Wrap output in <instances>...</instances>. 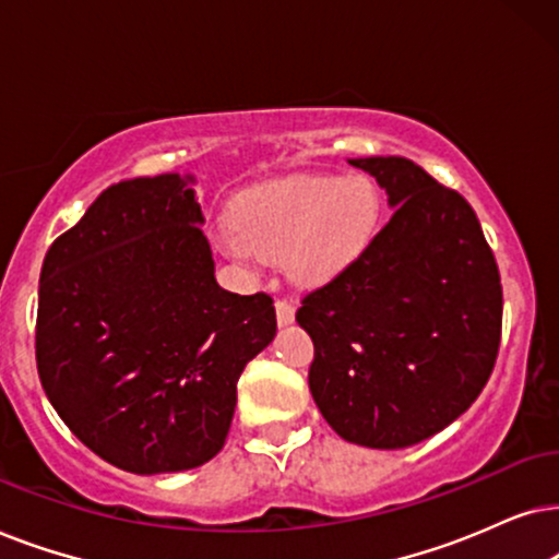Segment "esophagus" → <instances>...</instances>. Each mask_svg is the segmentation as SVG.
<instances>
[{
	"label": "esophagus",
	"instance_id": "34e87169",
	"mask_svg": "<svg viewBox=\"0 0 559 559\" xmlns=\"http://www.w3.org/2000/svg\"><path fill=\"white\" fill-rule=\"evenodd\" d=\"M294 314H296V309H294V304L292 301H275V319H278V326H288L294 322Z\"/></svg>",
	"mask_w": 559,
	"mask_h": 559
}]
</instances>
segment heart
Wrapping results in <instances>:
<instances>
[{"mask_svg": "<svg viewBox=\"0 0 559 559\" xmlns=\"http://www.w3.org/2000/svg\"><path fill=\"white\" fill-rule=\"evenodd\" d=\"M381 197L366 176L294 174L245 189L219 242L237 260H278L294 284L324 286L373 240Z\"/></svg>", "mask_w": 559, "mask_h": 559, "instance_id": "b5f03b06", "label": "heart"}]
</instances>
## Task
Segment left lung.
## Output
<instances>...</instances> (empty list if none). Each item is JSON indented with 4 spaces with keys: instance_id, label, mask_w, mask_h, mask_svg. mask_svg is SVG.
I'll use <instances>...</instances> for the list:
<instances>
[{
    "instance_id": "obj_1",
    "label": "left lung",
    "mask_w": 559,
    "mask_h": 559,
    "mask_svg": "<svg viewBox=\"0 0 559 559\" xmlns=\"http://www.w3.org/2000/svg\"><path fill=\"white\" fill-rule=\"evenodd\" d=\"M389 197V225L296 322L314 342L309 391L345 442L401 450L480 396L501 342L503 294L473 206L401 155L353 158Z\"/></svg>"
}]
</instances>
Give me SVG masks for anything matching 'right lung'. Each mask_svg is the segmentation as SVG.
<instances>
[{
    "label": "right lung",
    "mask_w": 559,
    "mask_h": 559,
    "mask_svg": "<svg viewBox=\"0 0 559 559\" xmlns=\"http://www.w3.org/2000/svg\"><path fill=\"white\" fill-rule=\"evenodd\" d=\"M193 183L191 174L111 183L40 271L43 391L94 455L135 475L210 463L240 373L275 337L271 296L214 278Z\"/></svg>",
    "instance_id": "1"
}]
</instances>
